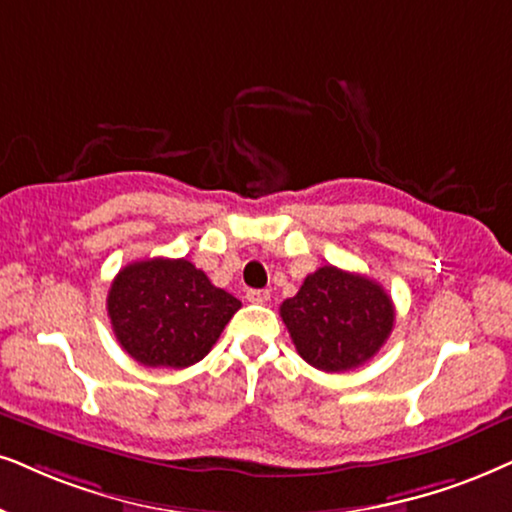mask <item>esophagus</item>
I'll return each instance as SVG.
<instances>
[{
	"instance_id": "1",
	"label": "esophagus",
	"mask_w": 512,
	"mask_h": 512,
	"mask_svg": "<svg viewBox=\"0 0 512 512\" xmlns=\"http://www.w3.org/2000/svg\"><path fill=\"white\" fill-rule=\"evenodd\" d=\"M245 297H248V302H252V304H264V302H269V290L250 288L248 293H245Z\"/></svg>"
}]
</instances>
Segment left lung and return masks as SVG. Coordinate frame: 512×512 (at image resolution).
<instances>
[{"label":"left lung","instance_id":"8db88e82","mask_svg":"<svg viewBox=\"0 0 512 512\" xmlns=\"http://www.w3.org/2000/svg\"><path fill=\"white\" fill-rule=\"evenodd\" d=\"M297 354L326 373L352 371L378 354L394 326V304L373 278L333 264L304 278L281 304Z\"/></svg>","mask_w":512,"mask_h":512}]
</instances>
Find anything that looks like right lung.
I'll list each match as a JSON object with an SVG mask.
<instances>
[{"mask_svg": "<svg viewBox=\"0 0 512 512\" xmlns=\"http://www.w3.org/2000/svg\"><path fill=\"white\" fill-rule=\"evenodd\" d=\"M106 304L122 349L153 368L198 364L241 309V300L212 286L205 271L167 257L120 269Z\"/></svg>", "mask_w": 512, "mask_h": 512, "instance_id": "add662e5", "label": "right lung"}]
</instances>
